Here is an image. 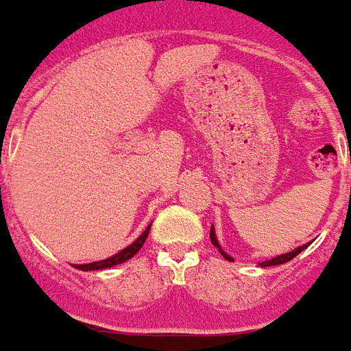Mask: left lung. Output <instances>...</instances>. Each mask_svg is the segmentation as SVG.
<instances>
[{"mask_svg":"<svg viewBox=\"0 0 351 351\" xmlns=\"http://www.w3.org/2000/svg\"><path fill=\"white\" fill-rule=\"evenodd\" d=\"M210 243H213V245H215V247H217L218 251H220V254H222V256H224L226 261H232V256H228L226 252L222 251V247L218 245L217 235H215V230H213V228H210ZM306 247H308V245H302V247H298V249H295V251H293V252H287V254H281V256H276V258H271V261L262 262L261 266H278V264H285V262L293 261V258H295L296 254H298V252H302L304 249H306Z\"/></svg>","mask_w":351,"mask_h":351,"instance_id":"obj_1","label":"left lung"}]
</instances>
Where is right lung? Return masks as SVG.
Here are the masks:
<instances>
[{
	"instance_id": "obj_1",
	"label": "right lung",
	"mask_w": 351,
	"mask_h": 351,
	"mask_svg": "<svg viewBox=\"0 0 351 351\" xmlns=\"http://www.w3.org/2000/svg\"><path fill=\"white\" fill-rule=\"evenodd\" d=\"M152 226V224H150ZM150 226L144 230V234L134 241V243H131L129 247H125L123 251L117 252V254H114V256H110V258H106V261H100V262H90V264H82V266H77V269H83V271H90V269H104V268H112V266H117V264H123V262H127L129 258H133L136 252L141 251L142 245H144V241H146V237H148V234H150Z\"/></svg>"
}]
</instances>
